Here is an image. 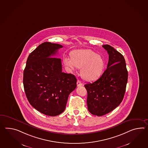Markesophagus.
<instances>
[{"instance_id": "34e87169", "label": "esophagus", "mask_w": 148, "mask_h": 148, "mask_svg": "<svg viewBox=\"0 0 148 148\" xmlns=\"http://www.w3.org/2000/svg\"><path fill=\"white\" fill-rule=\"evenodd\" d=\"M82 86V82H81L80 81H79V80H78V81H77V86Z\"/></svg>"}]
</instances>
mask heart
<instances>
[{
    "instance_id": "heart-1",
    "label": "heart",
    "mask_w": 148,
    "mask_h": 148,
    "mask_svg": "<svg viewBox=\"0 0 148 148\" xmlns=\"http://www.w3.org/2000/svg\"><path fill=\"white\" fill-rule=\"evenodd\" d=\"M65 64L71 70L81 69L82 79L88 82H95L101 77L106 68L104 58L91 50H79L71 53V58H65Z\"/></svg>"
}]
</instances>
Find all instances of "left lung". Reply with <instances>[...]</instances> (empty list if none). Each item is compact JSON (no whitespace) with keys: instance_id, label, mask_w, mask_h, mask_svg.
<instances>
[{"instance_id":"left-lung-1","label":"left lung","mask_w":148,"mask_h":148,"mask_svg":"<svg viewBox=\"0 0 148 148\" xmlns=\"http://www.w3.org/2000/svg\"><path fill=\"white\" fill-rule=\"evenodd\" d=\"M109 55L107 68L97 81L86 83L87 105L92 115L101 116L112 112L124 98L128 79L124 57L108 45H103Z\"/></svg>"}]
</instances>
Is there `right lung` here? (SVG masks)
<instances>
[{
  "label": "right lung",
  "instance_id": "1",
  "mask_svg": "<svg viewBox=\"0 0 148 148\" xmlns=\"http://www.w3.org/2000/svg\"><path fill=\"white\" fill-rule=\"evenodd\" d=\"M63 46L49 42L40 45L30 53L23 73V85L30 105L45 115L55 116L66 108L77 79L62 72L61 59L56 57Z\"/></svg>",
  "mask_w": 148,
  "mask_h": 148
}]
</instances>
